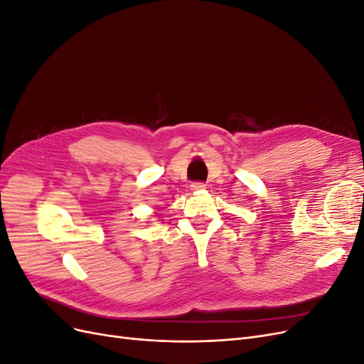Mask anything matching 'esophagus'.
Listing matches in <instances>:
<instances>
[{
    "mask_svg": "<svg viewBox=\"0 0 364 364\" xmlns=\"http://www.w3.org/2000/svg\"><path fill=\"white\" fill-rule=\"evenodd\" d=\"M191 189H192V191H203V189H205V183H200V181H195V183H192V186H191Z\"/></svg>",
    "mask_w": 364,
    "mask_h": 364,
    "instance_id": "1",
    "label": "esophagus"
}]
</instances>
